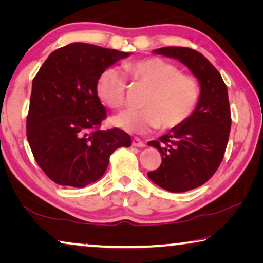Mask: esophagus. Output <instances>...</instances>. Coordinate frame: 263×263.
I'll return each instance as SVG.
<instances>
[{
    "instance_id": "obj_1",
    "label": "esophagus",
    "mask_w": 263,
    "mask_h": 263,
    "mask_svg": "<svg viewBox=\"0 0 263 263\" xmlns=\"http://www.w3.org/2000/svg\"><path fill=\"white\" fill-rule=\"evenodd\" d=\"M132 143H133V146H135V147H145V142H143L142 140L139 139V138L133 139Z\"/></svg>"
}]
</instances>
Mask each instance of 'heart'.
I'll return each mask as SVG.
<instances>
[{
  "label": "heart",
  "instance_id": "b5f03b06",
  "mask_svg": "<svg viewBox=\"0 0 263 263\" xmlns=\"http://www.w3.org/2000/svg\"><path fill=\"white\" fill-rule=\"evenodd\" d=\"M124 71L134 82L148 87L139 110L116 115L112 123L130 133L165 130L182 125L195 110L201 88L195 75L183 73L178 66L161 57L151 56L125 63ZM97 95L111 109H121L127 100V80L115 68L99 75Z\"/></svg>",
  "mask_w": 263,
  "mask_h": 263
}]
</instances>
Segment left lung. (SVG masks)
<instances>
[{"instance_id":"1","label":"left lung","mask_w":263,"mask_h":263,"mask_svg":"<svg viewBox=\"0 0 263 263\" xmlns=\"http://www.w3.org/2000/svg\"><path fill=\"white\" fill-rule=\"evenodd\" d=\"M154 52L181 61L201 86L199 103L192 116L148 142L161 153L160 166L147 174L151 181L171 193L188 192L204 184L224 158L231 129L228 87L213 64L196 50L167 46Z\"/></svg>"}]
</instances>
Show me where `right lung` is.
Segmentation results:
<instances>
[{
	"label": "right lung",
	"instance_id": "obj_1",
	"mask_svg": "<svg viewBox=\"0 0 263 263\" xmlns=\"http://www.w3.org/2000/svg\"><path fill=\"white\" fill-rule=\"evenodd\" d=\"M128 52L71 43L50 53L32 81L26 135L39 167L60 185L84 188L98 181L130 136L100 130L105 107L97 95L102 71Z\"/></svg>",
	"mask_w": 263,
	"mask_h": 263
}]
</instances>
